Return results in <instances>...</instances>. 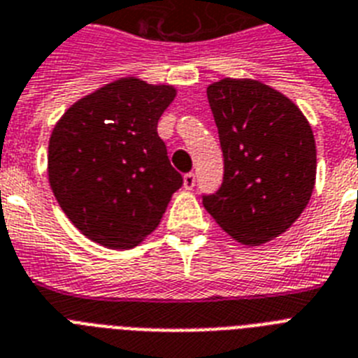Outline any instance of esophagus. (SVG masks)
<instances>
[{"label": "esophagus", "instance_id": "34e87169", "mask_svg": "<svg viewBox=\"0 0 358 358\" xmlns=\"http://www.w3.org/2000/svg\"><path fill=\"white\" fill-rule=\"evenodd\" d=\"M193 187H194V174L193 173L184 174V189L191 191Z\"/></svg>", "mask_w": 358, "mask_h": 358}]
</instances>
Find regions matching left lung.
Here are the masks:
<instances>
[{
  "label": "left lung",
  "mask_w": 358,
  "mask_h": 358,
  "mask_svg": "<svg viewBox=\"0 0 358 358\" xmlns=\"http://www.w3.org/2000/svg\"><path fill=\"white\" fill-rule=\"evenodd\" d=\"M208 101L224 154V180L204 208L241 245L280 237L307 208L316 182V143L301 110L254 78H220Z\"/></svg>",
  "instance_id": "left-lung-1"
}]
</instances>
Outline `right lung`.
<instances>
[{
  "label": "right lung",
  "mask_w": 358,
  "mask_h": 358,
  "mask_svg": "<svg viewBox=\"0 0 358 358\" xmlns=\"http://www.w3.org/2000/svg\"><path fill=\"white\" fill-rule=\"evenodd\" d=\"M174 97L171 84L123 77L78 99L55 124L49 185L71 224L94 243L138 246L182 187L158 136Z\"/></svg>",
  "instance_id": "add662e5"
}]
</instances>
